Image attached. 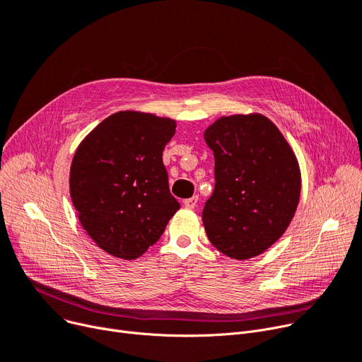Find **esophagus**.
<instances>
[{
  "label": "esophagus",
  "instance_id": "1",
  "mask_svg": "<svg viewBox=\"0 0 362 362\" xmlns=\"http://www.w3.org/2000/svg\"><path fill=\"white\" fill-rule=\"evenodd\" d=\"M197 204H198V197L197 195L183 201V205L187 208V210H194V208L197 206Z\"/></svg>",
  "mask_w": 362,
  "mask_h": 362
}]
</instances>
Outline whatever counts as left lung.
Here are the masks:
<instances>
[{"instance_id":"obj_1","label":"left lung","mask_w":362,"mask_h":362,"mask_svg":"<svg viewBox=\"0 0 362 362\" xmlns=\"http://www.w3.org/2000/svg\"><path fill=\"white\" fill-rule=\"evenodd\" d=\"M204 138L216 160L214 191L202 211L206 236L227 257H257L284 233L296 211L295 154L261 114L218 119Z\"/></svg>"}]
</instances>
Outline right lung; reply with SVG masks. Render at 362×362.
Segmentation results:
<instances>
[{"label": "right lung", "mask_w": 362, "mask_h": 362, "mask_svg": "<svg viewBox=\"0 0 362 362\" xmlns=\"http://www.w3.org/2000/svg\"><path fill=\"white\" fill-rule=\"evenodd\" d=\"M176 122L119 111L79 145L70 195L88 235L105 252L135 259L163 235L180 205L170 194L163 151Z\"/></svg>", "instance_id": "right-lung-1"}]
</instances>
